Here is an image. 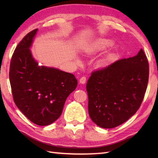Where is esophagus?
Masks as SVG:
<instances>
[{
    "instance_id": "obj_1",
    "label": "esophagus",
    "mask_w": 158,
    "mask_h": 158,
    "mask_svg": "<svg viewBox=\"0 0 158 158\" xmlns=\"http://www.w3.org/2000/svg\"><path fill=\"white\" fill-rule=\"evenodd\" d=\"M86 80H87L86 77L83 76V77H81V78H80L79 82L81 83H82V84H84V83H85V82H86Z\"/></svg>"
}]
</instances>
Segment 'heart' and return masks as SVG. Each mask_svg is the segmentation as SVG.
I'll return each mask as SVG.
<instances>
[{
  "label": "heart",
  "instance_id": "1",
  "mask_svg": "<svg viewBox=\"0 0 158 158\" xmlns=\"http://www.w3.org/2000/svg\"><path fill=\"white\" fill-rule=\"evenodd\" d=\"M109 44V42L105 41V40H98L95 43H94L92 46V49H98V48H102L107 46Z\"/></svg>",
  "mask_w": 158,
  "mask_h": 158
}]
</instances>
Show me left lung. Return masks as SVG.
<instances>
[{
    "label": "left lung",
    "instance_id": "left-lung-1",
    "mask_svg": "<svg viewBox=\"0 0 158 158\" xmlns=\"http://www.w3.org/2000/svg\"><path fill=\"white\" fill-rule=\"evenodd\" d=\"M149 62L143 49L92 73L86 85L88 112L97 126L112 128L135 115L145 96Z\"/></svg>",
    "mask_w": 158,
    "mask_h": 158
}]
</instances>
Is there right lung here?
<instances>
[{
    "instance_id": "1",
    "label": "right lung",
    "mask_w": 158,
    "mask_h": 158,
    "mask_svg": "<svg viewBox=\"0 0 158 158\" xmlns=\"http://www.w3.org/2000/svg\"><path fill=\"white\" fill-rule=\"evenodd\" d=\"M37 30L28 32L17 45L10 63L9 81L18 108L36 125L48 126L61 115L77 80L73 74L38 66L29 49Z\"/></svg>"
}]
</instances>
